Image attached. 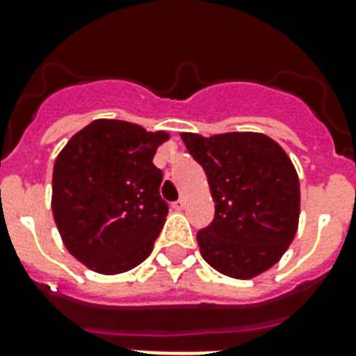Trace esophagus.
Here are the masks:
<instances>
[{
  "label": "esophagus",
  "instance_id": "obj_1",
  "mask_svg": "<svg viewBox=\"0 0 356 356\" xmlns=\"http://www.w3.org/2000/svg\"><path fill=\"white\" fill-rule=\"evenodd\" d=\"M184 205H186V200H184V197H181V200L175 201V203H173L172 207H173V209H175V211H183Z\"/></svg>",
  "mask_w": 356,
  "mask_h": 356
}]
</instances>
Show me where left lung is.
<instances>
[{"mask_svg": "<svg viewBox=\"0 0 356 356\" xmlns=\"http://www.w3.org/2000/svg\"><path fill=\"white\" fill-rule=\"evenodd\" d=\"M181 138L205 170L216 203L211 225L197 231L203 259L234 279L270 270L298 231L299 179L292 161L260 133Z\"/></svg>", "mask_w": 356, "mask_h": 356, "instance_id": "left-lung-1", "label": "left lung"}]
</instances>
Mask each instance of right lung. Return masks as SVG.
I'll return each mask as SVG.
<instances>
[{
  "instance_id": "1",
  "label": "right lung",
  "mask_w": 356,
  "mask_h": 356,
  "mask_svg": "<svg viewBox=\"0 0 356 356\" xmlns=\"http://www.w3.org/2000/svg\"><path fill=\"white\" fill-rule=\"evenodd\" d=\"M166 133L136 123L94 120L74 134L53 166V218L75 259L105 275L149 257L168 203L153 164Z\"/></svg>"
}]
</instances>
